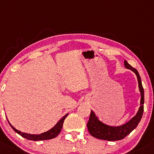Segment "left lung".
<instances>
[{
  "mask_svg": "<svg viewBox=\"0 0 154 154\" xmlns=\"http://www.w3.org/2000/svg\"><path fill=\"white\" fill-rule=\"evenodd\" d=\"M125 67L128 69H130L135 73L137 75V80L139 83L140 94H141V100H140V107L137 111V114L131 118L130 120L125 124L119 126H111L105 124L99 119L93 111H91L90 117L87 123V128L90 134L95 138L100 140H108V141H117L124 139L127 135H128L133 130L137 128L142 119L144 111V89L142 85L141 78L137 72V69L133 68L126 60L124 61Z\"/></svg>",
  "mask_w": 154,
  "mask_h": 154,
  "instance_id": "8db88e82",
  "label": "left lung"
}]
</instances>
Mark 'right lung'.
I'll list each match as a JSON object with an SVG mask.
<instances>
[{
  "label": "right lung",
  "mask_w": 154,
  "mask_h": 154,
  "mask_svg": "<svg viewBox=\"0 0 154 154\" xmlns=\"http://www.w3.org/2000/svg\"><path fill=\"white\" fill-rule=\"evenodd\" d=\"M69 114H66L64 116H63L60 119V120L52 128H51L50 130H48V131L42 133L40 134H26V133H23L20 131L17 130L15 128H14L12 125L10 124L9 121L8 120L9 125L12 127V128L14 131L16 133L20 135L21 137H24V138L27 139V140H32V141H40V140H51V139L55 138L57 136L60 134V132L61 131V129L63 128V122L65 119L66 118V116H68Z\"/></svg>",
  "instance_id": "right-lung-1"
}]
</instances>
